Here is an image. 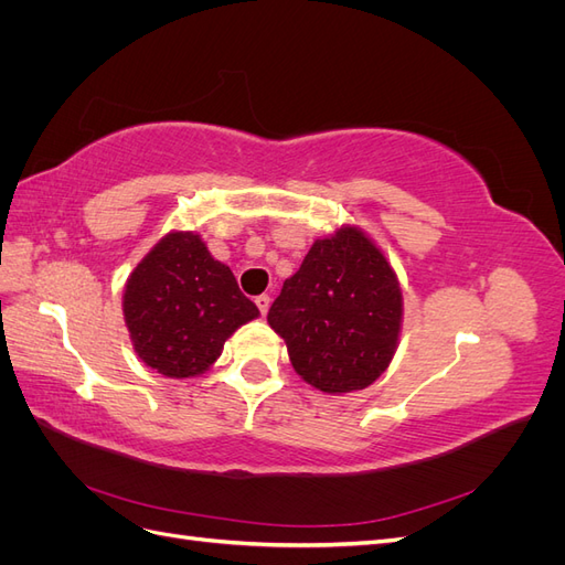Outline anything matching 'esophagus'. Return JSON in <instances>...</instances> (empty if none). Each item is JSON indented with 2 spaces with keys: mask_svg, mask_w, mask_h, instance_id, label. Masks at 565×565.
Segmentation results:
<instances>
[{
  "mask_svg": "<svg viewBox=\"0 0 565 565\" xmlns=\"http://www.w3.org/2000/svg\"><path fill=\"white\" fill-rule=\"evenodd\" d=\"M254 303H256V309H259V313L266 316L268 309H270V297L268 295H259V297L254 299Z\"/></svg>",
  "mask_w": 565,
  "mask_h": 565,
  "instance_id": "34e87169",
  "label": "esophagus"
}]
</instances>
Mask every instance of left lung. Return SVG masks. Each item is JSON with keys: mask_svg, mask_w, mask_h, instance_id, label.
I'll return each mask as SVG.
<instances>
[{"mask_svg": "<svg viewBox=\"0 0 565 565\" xmlns=\"http://www.w3.org/2000/svg\"><path fill=\"white\" fill-rule=\"evenodd\" d=\"M401 322L396 273L355 226L316 241L268 311L292 367L322 393L361 391L377 380L396 353Z\"/></svg>", "mask_w": 565, "mask_h": 565, "instance_id": "1", "label": "left lung"}]
</instances>
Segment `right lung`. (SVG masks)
<instances>
[{
	"instance_id": "add662e5",
	"label": "right lung",
	"mask_w": 565,
	"mask_h": 565,
	"mask_svg": "<svg viewBox=\"0 0 565 565\" xmlns=\"http://www.w3.org/2000/svg\"><path fill=\"white\" fill-rule=\"evenodd\" d=\"M134 351L172 380L202 374L241 324L259 316L226 264L193 231H172L131 270L122 297Z\"/></svg>"
}]
</instances>
